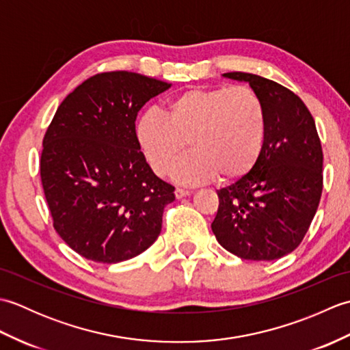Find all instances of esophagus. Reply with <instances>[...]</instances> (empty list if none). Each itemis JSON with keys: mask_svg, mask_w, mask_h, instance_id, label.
<instances>
[{"mask_svg": "<svg viewBox=\"0 0 350 350\" xmlns=\"http://www.w3.org/2000/svg\"><path fill=\"white\" fill-rule=\"evenodd\" d=\"M174 194H176V198H183V197H188V196L191 194V191H188V189H182V188H176Z\"/></svg>", "mask_w": 350, "mask_h": 350, "instance_id": "esophagus-1", "label": "esophagus"}]
</instances>
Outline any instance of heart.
Instances as JSON below:
<instances>
[{
  "instance_id": "1",
  "label": "heart",
  "mask_w": 350,
  "mask_h": 350,
  "mask_svg": "<svg viewBox=\"0 0 350 350\" xmlns=\"http://www.w3.org/2000/svg\"><path fill=\"white\" fill-rule=\"evenodd\" d=\"M137 143L148 165L165 176L187 144L192 152L173 170L176 180L236 182L256 167L267 137V111L248 87H192L138 118Z\"/></svg>"
}]
</instances>
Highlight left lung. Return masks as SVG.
<instances>
[{"mask_svg": "<svg viewBox=\"0 0 350 350\" xmlns=\"http://www.w3.org/2000/svg\"><path fill=\"white\" fill-rule=\"evenodd\" d=\"M226 78L251 85L267 111L262 154L247 176L218 191L217 241L245 260H275L299 247L323 188V152L306 103L275 81L245 72Z\"/></svg>", "mask_w": 350, "mask_h": 350, "instance_id": "8db88e82", "label": "left lung"}]
</instances>
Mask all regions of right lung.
I'll return each mask as SVG.
<instances>
[{
  "label": "right lung",
  "instance_id": "obj_1",
  "mask_svg": "<svg viewBox=\"0 0 350 350\" xmlns=\"http://www.w3.org/2000/svg\"><path fill=\"white\" fill-rule=\"evenodd\" d=\"M171 84L116 70L85 79L60 103L43 137L40 179L54 228L79 256L118 263L158 239L174 187L137 143L138 111Z\"/></svg>",
  "mask_w": 350,
  "mask_h": 350
}]
</instances>
